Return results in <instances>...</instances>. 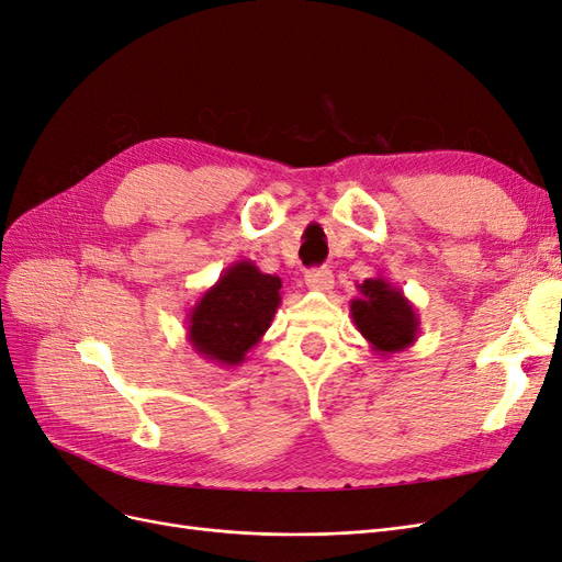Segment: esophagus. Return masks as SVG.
I'll use <instances>...</instances> for the list:
<instances>
[{
  "mask_svg": "<svg viewBox=\"0 0 562 562\" xmlns=\"http://www.w3.org/2000/svg\"><path fill=\"white\" fill-rule=\"evenodd\" d=\"M304 283H307L312 291L326 293L335 285V279H333L330 269H312V271H307V274H304Z\"/></svg>",
  "mask_w": 562,
  "mask_h": 562,
  "instance_id": "1",
  "label": "esophagus"
}]
</instances>
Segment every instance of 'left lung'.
Instances as JSON below:
<instances>
[{"label":"left lung","instance_id":"1","mask_svg":"<svg viewBox=\"0 0 562 562\" xmlns=\"http://www.w3.org/2000/svg\"><path fill=\"white\" fill-rule=\"evenodd\" d=\"M356 288L361 297L351 300L349 310L370 349L389 356L413 347L419 333V316L401 288L384 277L366 279Z\"/></svg>","mask_w":562,"mask_h":562}]
</instances>
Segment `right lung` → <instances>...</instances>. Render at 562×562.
<instances>
[{"instance_id":"right-lung-1","label":"right lung","mask_w":562,"mask_h":562,"mask_svg":"<svg viewBox=\"0 0 562 562\" xmlns=\"http://www.w3.org/2000/svg\"><path fill=\"white\" fill-rule=\"evenodd\" d=\"M281 279L262 274L258 265L239 260L187 312L192 349L217 366L234 368L260 342L281 304Z\"/></svg>"}]
</instances>
